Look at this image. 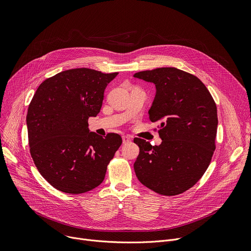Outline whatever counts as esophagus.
Instances as JSON below:
<instances>
[{"mask_svg": "<svg viewBox=\"0 0 251 251\" xmlns=\"http://www.w3.org/2000/svg\"><path fill=\"white\" fill-rule=\"evenodd\" d=\"M122 140H123V144H126V143L130 142L131 141V138L129 136H123L122 137Z\"/></svg>", "mask_w": 251, "mask_h": 251, "instance_id": "1", "label": "esophagus"}]
</instances>
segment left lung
Wrapping results in <instances>:
<instances>
[{"label": "left lung", "instance_id": "8db88e82", "mask_svg": "<svg viewBox=\"0 0 251 251\" xmlns=\"http://www.w3.org/2000/svg\"><path fill=\"white\" fill-rule=\"evenodd\" d=\"M134 77L156 86L149 118L161 123L162 139L159 146L134 139L140 148L135 174L160 195L182 194L202 176L216 150L217 105L205 85L181 69L161 67L140 71Z\"/></svg>", "mask_w": 251, "mask_h": 251}]
</instances>
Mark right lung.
<instances>
[{
	"label": "right lung",
	"instance_id": "obj_1",
	"mask_svg": "<svg viewBox=\"0 0 251 251\" xmlns=\"http://www.w3.org/2000/svg\"><path fill=\"white\" fill-rule=\"evenodd\" d=\"M117 75L68 69L35 91L26 115L29 151L41 175L56 190L83 194L103 182L122 138L90 132L88 118L100 112L104 90Z\"/></svg>",
	"mask_w": 251,
	"mask_h": 251
}]
</instances>
